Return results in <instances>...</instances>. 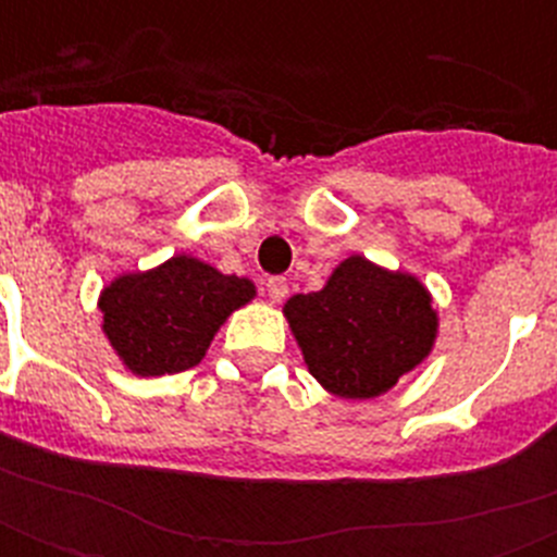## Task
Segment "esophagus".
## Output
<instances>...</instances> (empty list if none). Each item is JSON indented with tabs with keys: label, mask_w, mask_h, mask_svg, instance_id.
Wrapping results in <instances>:
<instances>
[{
	"label": "esophagus",
	"mask_w": 557,
	"mask_h": 557,
	"mask_svg": "<svg viewBox=\"0 0 557 557\" xmlns=\"http://www.w3.org/2000/svg\"><path fill=\"white\" fill-rule=\"evenodd\" d=\"M265 295H269L271 304H280V300H286L288 283L283 277H269V283H265Z\"/></svg>",
	"instance_id": "34e87169"
}]
</instances>
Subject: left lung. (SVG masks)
Instances as JSON below:
<instances>
[{"mask_svg": "<svg viewBox=\"0 0 557 557\" xmlns=\"http://www.w3.org/2000/svg\"><path fill=\"white\" fill-rule=\"evenodd\" d=\"M283 314L309 372L341 398L384 396L431 356L440 330L422 280L361 253L338 262L321 292L288 297Z\"/></svg>", "mask_w": 557, "mask_h": 557, "instance_id": "obj_1", "label": "left lung"}]
</instances>
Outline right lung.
<instances>
[{
	"label": "right lung",
	"mask_w": 557,
	"mask_h": 557,
	"mask_svg": "<svg viewBox=\"0 0 557 557\" xmlns=\"http://www.w3.org/2000/svg\"><path fill=\"white\" fill-rule=\"evenodd\" d=\"M248 277L176 253L150 271L117 274L98 297L100 330L135 375H170L196 367L227 314L251 304Z\"/></svg>",
	"instance_id": "right-lung-1"
}]
</instances>
